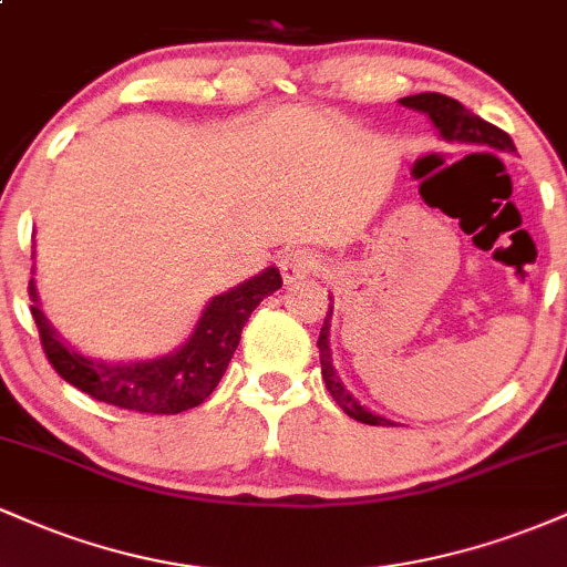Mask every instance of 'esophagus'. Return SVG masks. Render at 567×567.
I'll use <instances>...</instances> for the list:
<instances>
[{"label": "esophagus", "instance_id": "1", "mask_svg": "<svg viewBox=\"0 0 567 567\" xmlns=\"http://www.w3.org/2000/svg\"><path fill=\"white\" fill-rule=\"evenodd\" d=\"M317 269H320V261H317L315 252L303 250V247H290L279 258V271H282L285 282H296V279L311 275Z\"/></svg>", "mask_w": 567, "mask_h": 567}]
</instances>
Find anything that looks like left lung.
I'll use <instances>...</instances> for the list:
<instances>
[{"mask_svg": "<svg viewBox=\"0 0 567 567\" xmlns=\"http://www.w3.org/2000/svg\"><path fill=\"white\" fill-rule=\"evenodd\" d=\"M400 103L408 109H415V112H424L445 141L470 143V146L498 148V152H514V143L509 135L504 133V130L491 125V122L480 120L477 114H472L470 109H464L458 101H453V97L440 95V93H419V95L400 97ZM330 317H333V306L328 309V317H324L322 330H320V341H317V347H320L322 381H324V386H328V392L333 394L338 408H341L347 415H351L354 421H362V424H370V426H396L394 421L370 413L368 408H362L360 402H357L354 396L343 389V383H341V379H338V373L333 368V354H330V341H328Z\"/></svg>", "mask_w": 567, "mask_h": 567, "instance_id": "left-lung-1", "label": "left lung"}]
</instances>
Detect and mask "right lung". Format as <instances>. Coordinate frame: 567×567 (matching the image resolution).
Here are the masks:
<instances>
[{"label": "right lung", "instance_id": "right-lung-1", "mask_svg": "<svg viewBox=\"0 0 567 567\" xmlns=\"http://www.w3.org/2000/svg\"><path fill=\"white\" fill-rule=\"evenodd\" d=\"M279 288L282 277L275 266H269L261 275L239 282L237 288L213 296L184 347L157 360L138 362H103L80 354L44 320L34 279L29 282V296L34 301L31 317L37 322L39 341L50 365L63 381L106 405L175 415L202 405L213 394L239 347L247 317Z\"/></svg>", "mask_w": 567, "mask_h": 567}]
</instances>
